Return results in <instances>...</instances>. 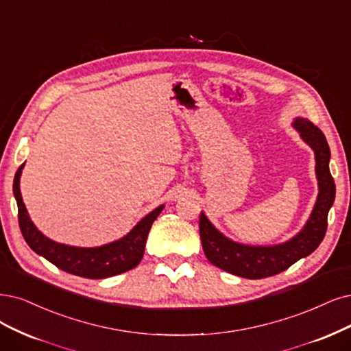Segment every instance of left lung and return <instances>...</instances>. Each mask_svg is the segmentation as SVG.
<instances>
[{
  "label": "left lung",
  "instance_id": "8db88e82",
  "mask_svg": "<svg viewBox=\"0 0 351 351\" xmlns=\"http://www.w3.org/2000/svg\"><path fill=\"white\" fill-rule=\"evenodd\" d=\"M301 137L315 152L319 193L306 226L292 240L279 245H244L228 240L201 213L199 236L208 261L228 274L247 279L274 276L291 267L300 258L313 253L321 244L327 231L328 211L335 198V184L330 173V147L321 130L305 119L293 123Z\"/></svg>",
  "mask_w": 351,
  "mask_h": 351
}]
</instances>
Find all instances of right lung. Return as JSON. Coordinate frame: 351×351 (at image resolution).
I'll return each instance as SVG.
<instances>
[{
  "label": "right lung",
  "mask_w": 351,
  "mask_h": 351,
  "mask_svg": "<svg viewBox=\"0 0 351 351\" xmlns=\"http://www.w3.org/2000/svg\"><path fill=\"white\" fill-rule=\"evenodd\" d=\"M23 166L24 163L19 167L14 176L12 191H14V197L19 206V224L21 234L33 252L43 256L50 263L68 271V274L86 279H104L120 275L127 270H132L141 262L143 254H145L147 234L153 221L162 213L163 205L143 218L121 240H117L95 249H81L59 244L45 237L34 227L27 210H25L20 192V176Z\"/></svg>",
  "instance_id": "1"
}]
</instances>
